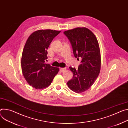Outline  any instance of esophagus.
Wrapping results in <instances>:
<instances>
[{"instance_id": "1", "label": "esophagus", "mask_w": 128, "mask_h": 128, "mask_svg": "<svg viewBox=\"0 0 128 128\" xmlns=\"http://www.w3.org/2000/svg\"><path fill=\"white\" fill-rule=\"evenodd\" d=\"M60 70L61 72H63L66 70V68H60Z\"/></svg>"}]
</instances>
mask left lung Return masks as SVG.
Instances as JSON below:
<instances>
[{
  "mask_svg": "<svg viewBox=\"0 0 128 128\" xmlns=\"http://www.w3.org/2000/svg\"><path fill=\"white\" fill-rule=\"evenodd\" d=\"M64 34L72 44L74 57L82 58L78 69L69 67L73 78L67 82L68 87L76 93L88 90L94 84L100 70L101 58L98 42L90 30L77 28Z\"/></svg>",
  "mask_w": 128,
  "mask_h": 128,
  "instance_id": "obj_1",
  "label": "left lung"
}]
</instances>
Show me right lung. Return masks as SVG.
<instances>
[{"instance_id":"obj_1","label":"right lung","mask_w":128,"mask_h":128,"mask_svg":"<svg viewBox=\"0 0 128 128\" xmlns=\"http://www.w3.org/2000/svg\"><path fill=\"white\" fill-rule=\"evenodd\" d=\"M61 32L41 30L32 32L28 38L23 50L21 69L26 82L33 88L48 87L58 73L59 68L45 63L48 49L53 39Z\"/></svg>"}]
</instances>
